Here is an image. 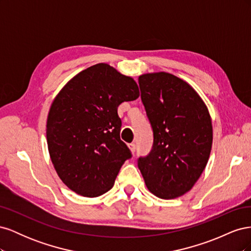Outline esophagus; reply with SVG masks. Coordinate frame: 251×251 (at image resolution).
Instances as JSON below:
<instances>
[{
    "mask_svg": "<svg viewBox=\"0 0 251 251\" xmlns=\"http://www.w3.org/2000/svg\"><path fill=\"white\" fill-rule=\"evenodd\" d=\"M128 148H130L132 153H135V151H136V144L135 143H130V144H128Z\"/></svg>",
    "mask_w": 251,
    "mask_h": 251,
    "instance_id": "34e87169",
    "label": "esophagus"
}]
</instances>
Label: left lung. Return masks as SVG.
Masks as SVG:
<instances>
[{"mask_svg":"<svg viewBox=\"0 0 251 251\" xmlns=\"http://www.w3.org/2000/svg\"><path fill=\"white\" fill-rule=\"evenodd\" d=\"M141 100L154 133V143L138 168L149 191L170 200L183 196L202 175L212 144L206 104L186 81L171 73L142 74Z\"/></svg>","mask_w":251,"mask_h":251,"instance_id":"obj_1","label":"left lung"}]
</instances>
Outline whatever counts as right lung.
Masks as SVG:
<instances>
[{"mask_svg": "<svg viewBox=\"0 0 251 251\" xmlns=\"http://www.w3.org/2000/svg\"><path fill=\"white\" fill-rule=\"evenodd\" d=\"M139 97L137 83L108 64H96L68 81L47 118L53 166L76 194L94 198L113 187L132 154L120 139L118 105Z\"/></svg>", "mask_w": 251, "mask_h": 251, "instance_id": "1", "label": "right lung"}]
</instances>
